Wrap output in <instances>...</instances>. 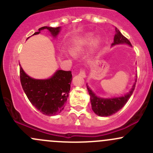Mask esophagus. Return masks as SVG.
<instances>
[{"label":"esophagus","mask_w":153,"mask_h":153,"mask_svg":"<svg viewBox=\"0 0 153 153\" xmlns=\"http://www.w3.org/2000/svg\"><path fill=\"white\" fill-rule=\"evenodd\" d=\"M78 75H79V76L82 77V78H85V77H86L85 70H84V69H81V70L80 71V72H79V74H78Z\"/></svg>","instance_id":"esophagus-1"}]
</instances>
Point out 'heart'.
Listing matches in <instances>:
<instances>
[{
    "instance_id": "heart-1",
    "label": "heart",
    "mask_w": 153,
    "mask_h": 153,
    "mask_svg": "<svg viewBox=\"0 0 153 153\" xmlns=\"http://www.w3.org/2000/svg\"><path fill=\"white\" fill-rule=\"evenodd\" d=\"M98 40H95L92 34H89L80 38L75 42L73 47L71 48V52L73 55H78L84 52L86 49H89L94 44H98Z\"/></svg>"
}]
</instances>
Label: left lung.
Here are the masks:
<instances>
[{
	"mask_svg": "<svg viewBox=\"0 0 153 153\" xmlns=\"http://www.w3.org/2000/svg\"><path fill=\"white\" fill-rule=\"evenodd\" d=\"M118 44H127V45L132 47V44L129 42V40L125 38L118 29L115 28V35L114 36V41L112 44V47L118 45ZM135 83H136V79H135V82L132 86L131 90L124 96L112 98H103L98 97L86 84V87H87L88 92H89V96H90L91 105H92V109L93 112L96 115L102 117L109 116V115L118 112L126 104V103L131 97L134 89H135Z\"/></svg>",
	"mask_w": 153,
	"mask_h": 153,
	"instance_id": "left-lung-1",
	"label": "left lung"
}]
</instances>
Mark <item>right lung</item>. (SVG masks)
<instances>
[{
  "label": "right lung",
  "mask_w": 153,
  "mask_h": 153,
  "mask_svg": "<svg viewBox=\"0 0 153 153\" xmlns=\"http://www.w3.org/2000/svg\"><path fill=\"white\" fill-rule=\"evenodd\" d=\"M44 29H47L54 38H56L61 27H43L33 35H38ZM72 78L71 71L59 69L48 79H35L20 67L21 86L29 101L38 110L49 116L57 115L64 109L69 95Z\"/></svg>",
  "instance_id": "obj_1"
}]
</instances>
